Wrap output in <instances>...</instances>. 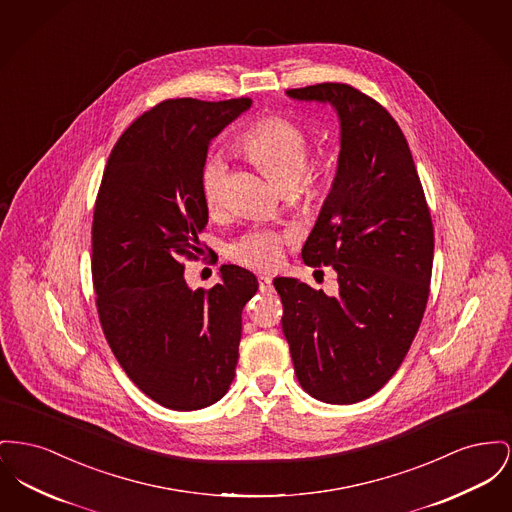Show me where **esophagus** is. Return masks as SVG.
Returning <instances> with one entry per match:
<instances>
[{"label":"esophagus","mask_w":512,"mask_h":512,"mask_svg":"<svg viewBox=\"0 0 512 512\" xmlns=\"http://www.w3.org/2000/svg\"><path fill=\"white\" fill-rule=\"evenodd\" d=\"M259 288L261 292H271L272 290V278L267 274H259Z\"/></svg>","instance_id":"obj_1"}]
</instances>
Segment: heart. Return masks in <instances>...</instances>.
Masks as SVG:
<instances>
[{
  "mask_svg": "<svg viewBox=\"0 0 512 512\" xmlns=\"http://www.w3.org/2000/svg\"><path fill=\"white\" fill-rule=\"evenodd\" d=\"M245 152L284 189L298 187L301 195L313 199L319 195L325 178L323 170L309 168V137L296 121L269 116L257 121L243 137ZM228 160L222 152H212L201 168V195L209 211H220L228 189ZM290 232H278L257 226L241 234L230 245V255L251 269H274L282 261L284 243Z\"/></svg>",
  "mask_w": 512,
  "mask_h": 512,
  "instance_id": "heart-1",
  "label": "heart"
}]
</instances>
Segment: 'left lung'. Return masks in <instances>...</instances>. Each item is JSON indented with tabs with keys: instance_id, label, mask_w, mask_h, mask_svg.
<instances>
[{
	"instance_id": "1",
	"label": "left lung",
	"mask_w": 512,
	"mask_h": 512,
	"mask_svg": "<svg viewBox=\"0 0 512 512\" xmlns=\"http://www.w3.org/2000/svg\"><path fill=\"white\" fill-rule=\"evenodd\" d=\"M286 94L334 108L340 154L331 191L301 249L332 265L338 294L274 278L301 389L327 404L379 391L420 329L433 267V224L404 133L373 98L342 83Z\"/></svg>"
}]
</instances>
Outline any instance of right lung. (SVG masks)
<instances>
[{"label":"right lung","mask_w":512,"mask_h":512,"mask_svg":"<svg viewBox=\"0 0 512 512\" xmlns=\"http://www.w3.org/2000/svg\"><path fill=\"white\" fill-rule=\"evenodd\" d=\"M251 104L160 102L123 131L96 197L92 282L102 331L127 377L170 410L211 406L236 375L241 311L259 282L222 265L211 290H191L181 261L203 249L201 168L211 141Z\"/></svg>","instance_id":"add662e5"}]
</instances>
